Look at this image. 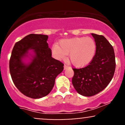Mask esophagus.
Returning <instances> with one entry per match:
<instances>
[{"mask_svg":"<svg viewBox=\"0 0 125 125\" xmlns=\"http://www.w3.org/2000/svg\"><path fill=\"white\" fill-rule=\"evenodd\" d=\"M68 67H69V66H67V65H66V64H64V70L67 69L68 68Z\"/></svg>","mask_w":125,"mask_h":125,"instance_id":"obj_1","label":"esophagus"}]
</instances>
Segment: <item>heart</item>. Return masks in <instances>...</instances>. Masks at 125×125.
Segmentation results:
<instances>
[{"label": "heart", "instance_id": "b5f03b06", "mask_svg": "<svg viewBox=\"0 0 125 125\" xmlns=\"http://www.w3.org/2000/svg\"><path fill=\"white\" fill-rule=\"evenodd\" d=\"M96 50L93 39L86 37H76L59 41V44H53L52 52L56 59L63 60L69 54V58L74 66L82 67L92 61Z\"/></svg>", "mask_w": 125, "mask_h": 125}]
</instances>
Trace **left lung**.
<instances>
[{"label": "left lung", "mask_w": 125, "mask_h": 125, "mask_svg": "<svg viewBox=\"0 0 125 125\" xmlns=\"http://www.w3.org/2000/svg\"><path fill=\"white\" fill-rule=\"evenodd\" d=\"M91 35L96 45L94 58L85 67L73 69V85L79 94L84 96H92L102 91L112 79L116 67L112 46L104 36Z\"/></svg>", "instance_id": "obj_1"}]
</instances>
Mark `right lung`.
<instances>
[{"label":"right lung","mask_w":125,"mask_h":125,"mask_svg":"<svg viewBox=\"0 0 125 125\" xmlns=\"http://www.w3.org/2000/svg\"><path fill=\"white\" fill-rule=\"evenodd\" d=\"M48 39V35L30 34L16 43L12 50L9 61L12 81L21 93L31 98L48 95L63 70V64L52 57Z\"/></svg>","instance_id":"right-lung-1"}]
</instances>
